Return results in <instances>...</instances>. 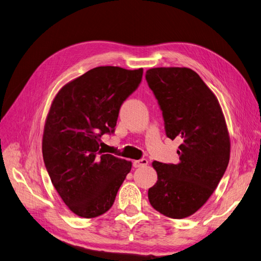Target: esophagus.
Segmentation results:
<instances>
[{
    "label": "esophagus",
    "mask_w": 261,
    "mask_h": 261,
    "mask_svg": "<svg viewBox=\"0 0 261 261\" xmlns=\"http://www.w3.org/2000/svg\"><path fill=\"white\" fill-rule=\"evenodd\" d=\"M148 164V160L147 159H140V160H136L133 162L134 168H141V167H145V165Z\"/></svg>",
    "instance_id": "1"
}]
</instances>
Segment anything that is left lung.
Returning <instances> with one entry per match:
<instances>
[{
  "instance_id": "1",
  "label": "left lung",
  "mask_w": 261,
  "mask_h": 261,
  "mask_svg": "<svg viewBox=\"0 0 261 261\" xmlns=\"http://www.w3.org/2000/svg\"><path fill=\"white\" fill-rule=\"evenodd\" d=\"M146 81L162 111L165 134L180 140L177 164L153 161L158 180L148 198L163 216L183 219L206 203L223 177L230 136L217 97L193 69L151 68Z\"/></svg>"
}]
</instances>
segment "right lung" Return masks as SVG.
<instances>
[{"mask_svg": "<svg viewBox=\"0 0 261 261\" xmlns=\"http://www.w3.org/2000/svg\"><path fill=\"white\" fill-rule=\"evenodd\" d=\"M143 68L99 66L66 84L44 125L43 161L66 206L83 218L103 215L115 200L132 162L105 153L100 138L114 133L123 102L135 91Z\"/></svg>", "mask_w": 261, "mask_h": 261, "instance_id": "obj_1", "label": "right lung"}]
</instances>
